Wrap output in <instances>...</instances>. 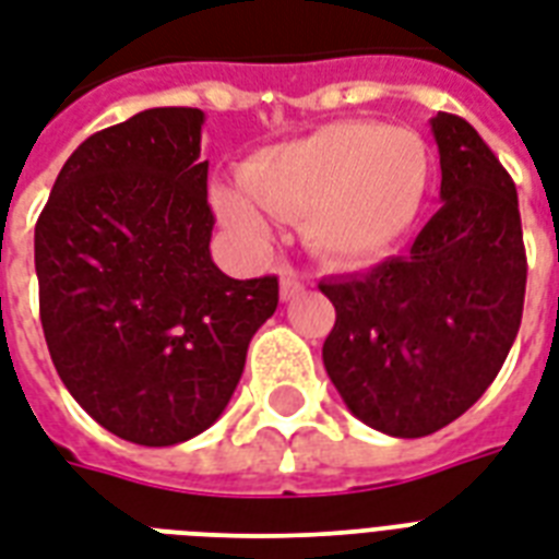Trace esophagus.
Returning <instances> with one entry per match:
<instances>
[{
	"label": "esophagus",
	"instance_id": "1",
	"mask_svg": "<svg viewBox=\"0 0 559 559\" xmlns=\"http://www.w3.org/2000/svg\"><path fill=\"white\" fill-rule=\"evenodd\" d=\"M278 278H281V298H284V301H289V298H296L298 293L305 289L301 278H298V275L293 270H281Z\"/></svg>",
	"mask_w": 559,
	"mask_h": 559
}]
</instances>
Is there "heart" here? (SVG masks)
<instances>
[{
  "label": "heart",
  "instance_id": "heart-1",
  "mask_svg": "<svg viewBox=\"0 0 559 559\" xmlns=\"http://www.w3.org/2000/svg\"><path fill=\"white\" fill-rule=\"evenodd\" d=\"M240 181L213 185L211 207L242 249H270L272 216L305 219L319 258L355 266L381 258L416 225L431 152L411 128L331 122L254 152Z\"/></svg>",
  "mask_w": 559,
  "mask_h": 559
}]
</instances>
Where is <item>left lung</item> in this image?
<instances>
[{"instance_id": "left-lung-1", "label": "left lung", "mask_w": 559, "mask_h": 559, "mask_svg": "<svg viewBox=\"0 0 559 559\" xmlns=\"http://www.w3.org/2000/svg\"><path fill=\"white\" fill-rule=\"evenodd\" d=\"M440 211L411 254L319 281L336 322L322 360L374 431H440L496 381L522 322L527 261L516 185L466 119L437 114Z\"/></svg>"}]
</instances>
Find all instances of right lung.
Returning <instances> with one entry per match:
<instances>
[{
  "label": "right lung",
  "mask_w": 559,
  "mask_h": 559,
  "mask_svg": "<svg viewBox=\"0 0 559 559\" xmlns=\"http://www.w3.org/2000/svg\"><path fill=\"white\" fill-rule=\"evenodd\" d=\"M204 114L148 108L81 143L34 228L40 322L75 402L148 449L223 416L278 278L211 258Z\"/></svg>",
  "instance_id": "right-lung-1"
}]
</instances>
